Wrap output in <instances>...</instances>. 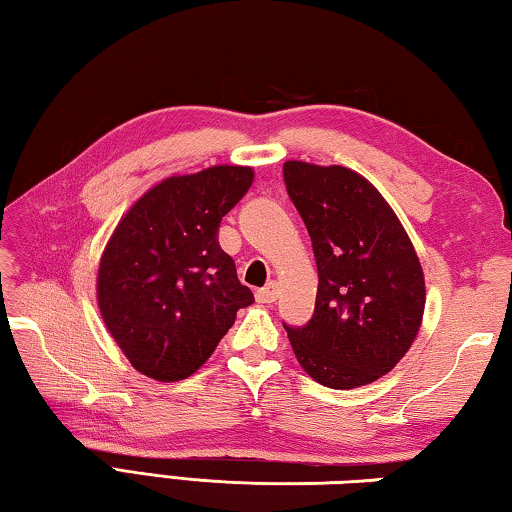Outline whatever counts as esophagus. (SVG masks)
Returning <instances> with one entry per match:
<instances>
[{"mask_svg":"<svg viewBox=\"0 0 512 512\" xmlns=\"http://www.w3.org/2000/svg\"><path fill=\"white\" fill-rule=\"evenodd\" d=\"M277 296H280V289H277L275 282H268L266 287H262V289L255 293L257 302H275Z\"/></svg>","mask_w":512,"mask_h":512,"instance_id":"1","label":"esophagus"}]
</instances>
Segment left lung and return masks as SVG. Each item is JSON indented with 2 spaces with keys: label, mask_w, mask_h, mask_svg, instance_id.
I'll return each instance as SVG.
<instances>
[{
  "label": "left lung",
  "mask_w": 512,
  "mask_h": 512,
  "mask_svg": "<svg viewBox=\"0 0 512 512\" xmlns=\"http://www.w3.org/2000/svg\"><path fill=\"white\" fill-rule=\"evenodd\" d=\"M284 183L314 246L316 307L284 325L307 375L327 388L366 386L391 372L420 332L424 273L393 207L341 164L284 162Z\"/></svg>",
  "instance_id": "1"
}]
</instances>
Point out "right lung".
<instances>
[{
  "mask_svg": "<svg viewBox=\"0 0 512 512\" xmlns=\"http://www.w3.org/2000/svg\"><path fill=\"white\" fill-rule=\"evenodd\" d=\"M255 171L216 164L151 187L103 250L97 302L115 343L142 375L180 381L212 357L253 291L219 246V223Z\"/></svg>",
  "mask_w": 512,
  "mask_h": 512,
  "instance_id": "right-lung-1",
  "label": "right lung"
}]
</instances>
